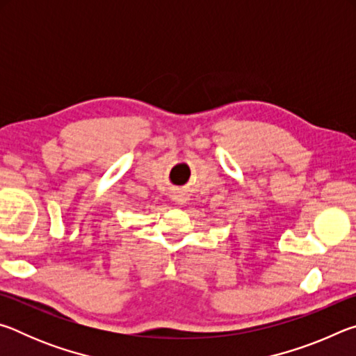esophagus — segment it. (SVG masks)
<instances>
[{"instance_id": "1", "label": "esophagus", "mask_w": 356, "mask_h": 356, "mask_svg": "<svg viewBox=\"0 0 356 356\" xmlns=\"http://www.w3.org/2000/svg\"><path fill=\"white\" fill-rule=\"evenodd\" d=\"M177 202H179V204H184V202H185V201H184V200H182V197H179V200H177Z\"/></svg>"}]
</instances>
